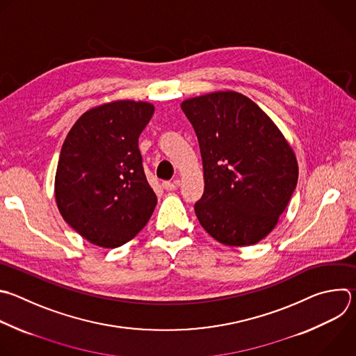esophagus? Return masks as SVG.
Masks as SVG:
<instances>
[{"label": "esophagus", "mask_w": 356, "mask_h": 356, "mask_svg": "<svg viewBox=\"0 0 356 356\" xmlns=\"http://www.w3.org/2000/svg\"><path fill=\"white\" fill-rule=\"evenodd\" d=\"M177 186H179V183L177 181H163L162 183V187L166 190V191H175L176 188H177Z\"/></svg>", "instance_id": "obj_1"}]
</instances>
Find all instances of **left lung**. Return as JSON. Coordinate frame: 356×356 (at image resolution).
I'll list each match as a JSON object with an SVG mask.
<instances>
[{
	"instance_id": "obj_1",
	"label": "left lung",
	"mask_w": 356,
	"mask_h": 356,
	"mask_svg": "<svg viewBox=\"0 0 356 356\" xmlns=\"http://www.w3.org/2000/svg\"><path fill=\"white\" fill-rule=\"evenodd\" d=\"M200 144L204 194L194 211L226 246H250L275 227L298 183L296 156L248 96L213 92L181 103Z\"/></svg>"
}]
</instances>
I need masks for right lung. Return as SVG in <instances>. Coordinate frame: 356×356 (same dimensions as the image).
I'll use <instances>...</instances> for the list:
<instances>
[{"mask_svg":"<svg viewBox=\"0 0 356 356\" xmlns=\"http://www.w3.org/2000/svg\"><path fill=\"white\" fill-rule=\"evenodd\" d=\"M152 114L154 104L147 102L106 103L83 113L63 144L57 207L64 220L96 246L127 243L156 207L138 148Z\"/></svg>","mask_w":356,"mask_h":356,"instance_id":"right-lung-1","label":"right lung"}]
</instances>
